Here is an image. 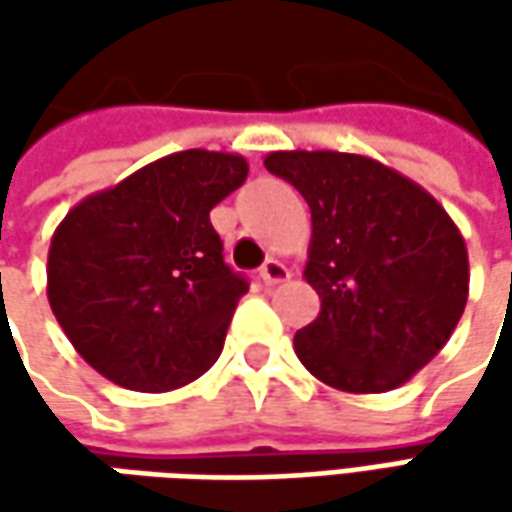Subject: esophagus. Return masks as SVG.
<instances>
[{"mask_svg":"<svg viewBox=\"0 0 512 512\" xmlns=\"http://www.w3.org/2000/svg\"><path fill=\"white\" fill-rule=\"evenodd\" d=\"M259 276H262V282L265 285H279V282H287L290 279V270L287 265H282L279 259H267L262 270H259Z\"/></svg>","mask_w":512,"mask_h":512,"instance_id":"34e87169","label":"esophagus"}]
</instances>
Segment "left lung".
<instances>
[{
    "label": "left lung",
    "instance_id": "1",
    "mask_svg": "<svg viewBox=\"0 0 512 512\" xmlns=\"http://www.w3.org/2000/svg\"><path fill=\"white\" fill-rule=\"evenodd\" d=\"M265 168L296 187L313 236L305 279L319 316L296 356L344 393H387L413 379L462 319L470 293L456 222L422 185L339 150H273Z\"/></svg>",
    "mask_w": 512,
    "mask_h": 512
}]
</instances>
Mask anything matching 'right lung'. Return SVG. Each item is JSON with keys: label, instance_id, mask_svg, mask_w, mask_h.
<instances>
[{"label": "right lung", "instance_id": "1", "mask_svg": "<svg viewBox=\"0 0 512 512\" xmlns=\"http://www.w3.org/2000/svg\"><path fill=\"white\" fill-rule=\"evenodd\" d=\"M245 179L239 153L179 150L70 207L50 239L48 302L96 373L168 393L213 367L247 282L210 210Z\"/></svg>", "mask_w": 512, "mask_h": 512}]
</instances>
